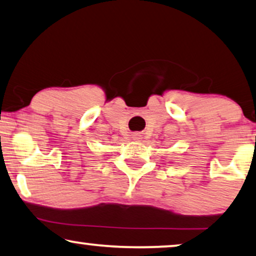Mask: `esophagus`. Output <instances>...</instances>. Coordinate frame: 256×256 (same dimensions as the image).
<instances>
[{"instance_id": "34e87169", "label": "esophagus", "mask_w": 256, "mask_h": 256, "mask_svg": "<svg viewBox=\"0 0 256 256\" xmlns=\"http://www.w3.org/2000/svg\"><path fill=\"white\" fill-rule=\"evenodd\" d=\"M132 138L134 139V140H139L140 139V134H133Z\"/></svg>"}]
</instances>
